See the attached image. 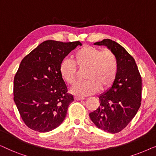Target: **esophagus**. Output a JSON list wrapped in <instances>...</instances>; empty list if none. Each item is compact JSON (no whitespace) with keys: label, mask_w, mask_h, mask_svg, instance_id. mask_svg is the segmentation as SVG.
Instances as JSON below:
<instances>
[{"label":"esophagus","mask_w":156,"mask_h":156,"mask_svg":"<svg viewBox=\"0 0 156 156\" xmlns=\"http://www.w3.org/2000/svg\"><path fill=\"white\" fill-rule=\"evenodd\" d=\"M74 99L76 100V101H80V100H83V99H84V97H74Z\"/></svg>","instance_id":"34e87169"}]
</instances>
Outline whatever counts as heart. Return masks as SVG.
Listing matches in <instances>:
<instances>
[{"label":"heart","instance_id":"heart-1","mask_svg":"<svg viewBox=\"0 0 156 156\" xmlns=\"http://www.w3.org/2000/svg\"><path fill=\"white\" fill-rule=\"evenodd\" d=\"M76 67L80 69L87 68L84 76L87 80L74 85L71 92L79 97H85L112 84L118 71V62L116 55L109 50L101 51L94 47L85 45L74 52L73 61L65 59L60 63L59 73L67 84L75 83Z\"/></svg>","mask_w":156,"mask_h":156}]
</instances>
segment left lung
<instances>
[{"label":"left lung","mask_w":156,"mask_h":156,"mask_svg":"<svg viewBox=\"0 0 156 156\" xmlns=\"http://www.w3.org/2000/svg\"><path fill=\"white\" fill-rule=\"evenodd\" d=\"M114 52L118 71L112 86L99 95L100 105L89 114L99 129L110 133L123 130L136 116L141 101L142 80L133 57L119 43L110 39L97 42Z\"/></svg>","instance_id":"8db88e82"}]
</instances>
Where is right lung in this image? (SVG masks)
<instances>
[{
  "instance_id": "right-lung-1",
  "label": "right lung",
  "mask_w": 156,
  "mask_h": 156,
  "mask_svg": "<svg viewBox=\"0 0 156 156\" xmlns=\"http://www.w3.org/2000/svg\"><path fill=\"white\" fill-rule=\"evenodd\" d=\"M78 45H82L80 41L47 40L21 61L14 77V101L30 129L44 133L56 129L65 120L74 98L67 93L59 65Z\"/></svg>"
}]
</instances>
